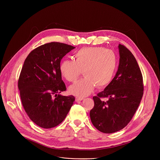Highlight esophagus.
Returning <instances> with one entry per match:
<instances>
[{
	"instance_id": "obj_1",
	"label": "esophagus",
	"mask_w": 160,
	"mask_h": 160,
	"mask_svg": "<svg viewBox=\"0 0 160 160\" xmlns=\"http://www.w3.org/2000/svg\"><path fill=\"white\" fill-rule=\"evenodd\" d=\"M83 99H84V98H83V97H77V98H76V99H75L76 101H82V100H83Z\"/></svg>"
}]
</instances>
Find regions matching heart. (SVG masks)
I'll use <instances>...</instances> for the list:
<instances>
[{"label":"heart","mask_w":160,"mask_h":160,"mask_svg":"<svg viewBox=\"0 0 160 160\" xmlns=\"http://www.w3.org/2000/svg\"><path fill=\"white\" fill-rule=\"evenodd\" d=\"M75 61L64 59L59 65V72L67 81L75 82L83 71L85 77L70 87L71 94L86 96L95 87L102 88L112 81L116 72L118 59L111 50L101 47L82 49L75 53Z\"/></svg>","instance_id":"obj_1"}]
</instances>
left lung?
Listing matches in <instances>:
<instances>
[{
	"mask_svg": "<svg viewBox=\"0 0 160 160\" xmlns=\"http://www.w3.org/2000/svg\"><path fill=\"white\" fill-rule=\"evenodd\" d=\"M118 49L120 58L116 75L93 97L94 106L90 111L93 125L105 133L118 132L128 125L144 93L142 75L135 57L125 45L119 44Z\"/></svg>",
	"mask_w": 160,
	"mask_h": 160,
	"instance_id": "left-lung-1",
	"label": "left lung"
}]
</instances>
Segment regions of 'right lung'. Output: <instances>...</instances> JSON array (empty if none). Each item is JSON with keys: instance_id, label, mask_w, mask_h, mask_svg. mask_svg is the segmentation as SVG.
<instances>
[{"instance_id": "right-lung-1", "label": "right lung", "mask_w": 160, "mask_h": 160, "mask_svg": "<svg viewBox=\"0 0 160 160\" xmlns=\"http://www.w3.org/2000/svg\"><path fill=\"white\" fill-rule=\"evenodd\" d=\"M75 48L60 42L42 45L28 54L22 66L18 83L21 102L31 120L42 128L60 124L73 104V96L59 94L66 90L59 65Z\"/></svg>"}]
</instances>
